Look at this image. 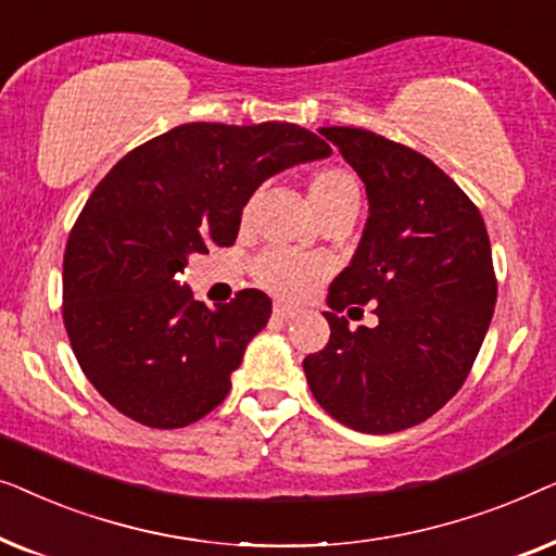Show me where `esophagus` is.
I'll use <instances>...</instances> for the list:
<instances>
[{"instance_id": "obj_1", "label": "esophagus", "mask_w": 556, "mask_h": 556, "mask_svg": "<svg viewBox=\"0 0 556 556\" xmlns=\"http://www.w3.org/2000/svg\"><path fill=\"white\" fill-rule=\"evenodd\" d=\"M273 316H276V318H286V321H288V318L299 316V311L288 308V306H280V303H278V306H273Z\"/></svg>"}]
</instances>
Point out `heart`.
Here are the masks:
<instances>
[{
	"instance_id": "b5f03b06",
	"label": "heart",
	"mask_w": 556,
	"mask_h": 556,
	"mask_svg": "<svg viewBox=\"0 0 556 556\" xmlns=\"http://www.w3.org/2000/svg\"><path fill=\"white\" fill-rule=\"evenodd\" d=\"M308 202L318 219H326L339 212H356L362 202L359 179L344 166H321L308 177ZM257 194L245 204V219L255 210ZM329 276V263L314 255H301L293 250H268L255 263V280L265 291L283 301H301L318 288Z\"/></svg>"
}]
</instances>
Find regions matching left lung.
I'll list each match as a JSON object with an SVG mask.
<instances>
[{
    "mask_svg": "<svg viewBox=\"0 0 556 556\" xmlns=\"http://www.w3.org/2000/svg\"><path fill=\"white\" fill-rule=\"evenodd\" d=\"M318 131L362 177L369 217L329 288V344L303 371L333 420L384 435L428 420L466 382L496 306L491 242L476 204L428 156L364 128ZM354 302L376 303L375 330L338 316Z\"/></svg>",
    "mask_w": 556,
    "mask_h": 556,
    "instance_id": "left-lung-1",
    "label": "left lung"
}]
</instances>
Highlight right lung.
<instances>
[{
  "label": "right lung",
  "instance_id": "right-lung-1",
  "mask_svg": "<svg viewBox=\"0 0 556 556\" xmlns=\"http://www.w3.org/2000/svg\"><path fill=\"white\" fill-rule=\"evenodd\" d=\"M331 154L308 128L185 124L121 159L75 219L63 261V321L90 384L121 415L174 430L230 392L270 299L245 288L215 311L174 283L187 257L232 245L265 179Z\"/></svg>",
  "mask_w": 556,
  "mask_h": 556
}]
</instances>
